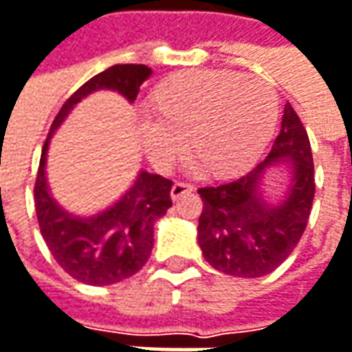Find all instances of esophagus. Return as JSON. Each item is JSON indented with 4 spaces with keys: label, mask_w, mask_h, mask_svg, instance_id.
Returning <instances> with one entry per match:
<instances>
[{
    "label": "esophagus",
    "mask_w": 352,
    "mask_h": 352,
    "mask_svg": "<svg viewBox=\"0 0 352 352\" xmlns=\"http://www.w3.org/2000/svg\"><path fill=\"white\" fill-rule=\"evenodd\" d=\"M193 191V185H189V183H181V181H175L173 183V187H171V199L177 201L179 197H183L185 193H191Z\"/></svg>",
    "instance_id": "34e87169"
}]
</instances>
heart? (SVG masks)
I'll return each instance as SVG.
<instances>
[{"label":"heart","instance_id":"b5f03b06","mask_svg":"<svg viewBox=\"0 0 352 352\" xmlns=\"http://www.w3.org/2000/svg\"><path fill=\"white\" fill-rule=\"evenodd\" d=\"M277 105L273 85L261 77L193 69L153 91L155 109L139 111V135L157 171L173 169L191 145L197 155L189 165L195 173L213 167L217 175H231L265 147Z\"/></svg>","mask_w":352,"mask_h":352}]
</instances>
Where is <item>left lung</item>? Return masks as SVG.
I'll return each mask as SVG.
<instances>
[{
    "instance_id": "obj_1",
    "label": "left lung",
    "mask_w": 352,
    "mask_h": 352,
    "mask_svg": "<svg viewBox=\"0 0 352 352\" xmlns=\"http://www.w3.org/2000/svg\"><path fill=\"white\" fill-rule=\"evenodd\" d=\"M292 169L287 193L273 204L260 189L272 166ZM203 211L197 239L207 263L225 275L263 277L293 253L315 199V165L307 129L287 103L271 153L249 173L217 187H201Z\"/></svg>"
}]
</instances>
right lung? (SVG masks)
I'll return each mask as SVG.
<instances>
[{
    "mask_svg": "<svg viewBox=\"0 0 352 352\" xmlns=\"http://www.w3.org/2000/svg\"><path fill=\"white\" fill-rule=\"evenodd\" d=\"M149 75L147 65L135 63H119L97 73L63 103L41 151L33 189L39 231L57 265L85 285H113L143 269L153 249V225L173 205V181L141 171L129 191L105 211L89 217L72 215L50 193L45 179L47 145L53 131L83 97L99 89H111L127 101H135L141 83Z\"/></svg>",
    "mask_w": 352,
    "mask_h": 352,
    "instance_id": "1",
    "label": "right lung"
}]
</instances>
